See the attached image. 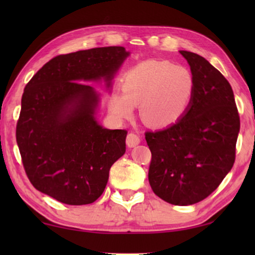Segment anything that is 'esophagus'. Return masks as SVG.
Masks as SVG:
<instances>
[{"label":"esophagus","mask_w":255,"mask_h":255,"mask_svg":"<svg viewBox=\"0 0 255 255\" xmlns=\"http://www.w3.org/2000/svg\"><path fill=\"white\" fill-rule=\"evenodd\" d=\"M139 142H140V137H139L138 134L132 133V132H131V133L128 134V137H127L128 147H130V148L135 147V146H137Z\"/></svg>","instance_id":"1"}]
</instances>
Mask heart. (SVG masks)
<instances>
[{"mask_svg": "<svg viewBox=\"0 0 255 255\" xmlns=\"http://www.w3.org/2000/svg\"><path fill=\"white\" fill-rule=\"evenodd\" d=\"M196 80L189 68L169 61H145L130 69L108 100L109 111L118 120L130 118L140 106L141 120L152 128L175 124L189 109Z\"/></svg>", "mask_w": 255, "mask_h": 255, "instance_id": "heart-1", "label": "heart"}]
</instances>
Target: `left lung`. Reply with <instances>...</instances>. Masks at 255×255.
<instances>
[{
    "label": "left lung",
    "instance_id": "obj_1",
    "mask_svg": "<svg viewBox=\"0 0 255 255\" xmlns=\"http://www.w3.org/2000/svg\"><path fill=\"white\" fill-rule=\"evenodd\" d=\"M196 80L184 116L160 131L146 132L152 153L148 181L161 200L191 205L217 189L231 170L240 120L233 90L203 57L180 51Z\"/></svg>",
    "mask_w": 255,
    "mask_h": 255
}]
</instances>
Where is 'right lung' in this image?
Masks as SVG:
<instances>
[{
  "mask_svg": "<svg viewBox=\"0 0 255 255\" xmlns=\"http://www.w3.org/2000/svg\"><path fill=\"white\" fill-rule=\"evenodd\" d=\"M128 55L122 46L58 55L25 86L16 140L37 190L69 205L102 195L111 166L125 153L128 132L99 124L100 95L81 82L104 80L109 88Z\"/></svg>",
  "mask_w": 255,
  "mask_h": 255,
  "instance_id": "1",
  "label": "right lung"
}]
</instances>
